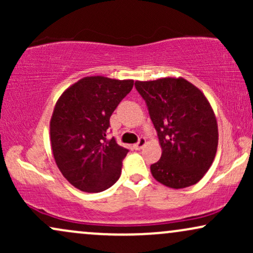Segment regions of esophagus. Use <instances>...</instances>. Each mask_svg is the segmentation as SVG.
Returning <instances> with one entry per match:
<instances>
[{
    "label": "esophagus",
    "instance_id": "esophagus-1",
    "mask_svg": "<svg viewBox=\"0 0 253 253\" xmlns=\"http://www.w3.org/2000/svg\"><path fill=\"white\" fill-rule=\"evenodd\" d=\"M145 145H146V139H145V138H140V139H139L138 143H136V144L134 145V149H135V150H141V149H143V147L145 146Z\"/></svg>",
    "mask_w": 253,
    "mask_h": 253
}]
</instances>
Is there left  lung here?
Listing matches in <instances>:
<instances>
[{
  "label": "left lung",
  "instance_id": "1",
  "mask_svg": "<svg viewBox=\"0 0 253 253\" xmlns=\"http://www.w3.org/2000/svg\"><path fill=\"white\" fill-rule=\"evenodd\" d=\"M149 108L162 157L151 165L156 181L183 189L196 184L215 158L219 132L214 110L205 94L182 77L135 81Z\"/></svg>",
  "mask_w": 253,
  "mask_h": 253
}]
</instances>
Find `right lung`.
Here are the masks:
<instances>
[{
    "mask_svg": "<svg viewBox=\"0 0 253 253\" xmlns=\"http://www.w3.org/2000/svg\"><path fill=\"white\" fill-rule=\"evenodd\" d=\"M133 80L88 76L58 98L50 121L52 153L70 184L85 193L112 187L128 150L107 138L109 119L132 90Z\"/></svg>",
    "mask_w": 253,
    "mask_h": 253,
    "instance_id": "add662e5",
    "label": "right lung"
}]
</instances>
